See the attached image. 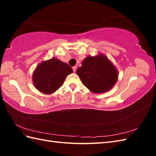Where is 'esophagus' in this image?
Masks as SVG:
<instances>
[{
  "instance_id": "esophagus-1",
  "label": "esophagus",
  "mask_w": 156,
  "mask_h": 156,
  "mask_svg": "<svg viewBox=\"0 0 156 156\" xmlns=\"http://www.w3.org/2000/svg\"><path fill=\"white\" fill-rule=\"evenodd\" d=\"M76 68H77V67L76 66H74V67H72V69H73V72H75L76 71Z\"/></svg>"
}]
</instances>
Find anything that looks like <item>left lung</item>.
<instances>
[{
  "mask_svg": "<svg viewBox=\"0 0 156 156\" xmlns=\"http://www.w3.org/2000/svg\"><path fill=\"white\" fill-rule=\"evenodd\" d=\"M86 87L94 93H103L115 84L118 73L114 65L104 55L88 56L76 71Z\"/></svg>",
  "mask_w": 156,
  "mask_h": 156,
  "instance_id": "obj_1",
  "label": "left lung"
}]
</instances>
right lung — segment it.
Listing matches in <instances>:
<instances>
[{
	"label": "right lung",
	"mask_w": 156,
	"mask_h": 156,
	"mask_svg": "<svg viewBox=\"0 0 156 156\" xmlns=\"http://www.w3.org/2000/svg\"><path fill=\"white\" fill-rule=\"evenodd\" d=\"M72 69L66 63L56 58L43 62L33 74V82L38 90L44 94H51L62 87Z\"/></svg>",
	"instance_id": "add662e5"
}]
</instances>
